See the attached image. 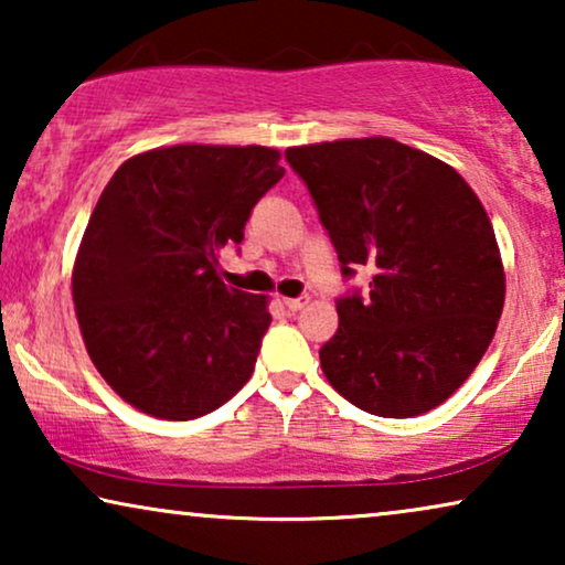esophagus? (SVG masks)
<instances>
[{
    "mask_svg": "<svg viewBox=\"0 0 565 565\" xmlns=\"http://www.w3.org/2000/svg\"><path fill=\"white\" fill-rule=\"evenodd\" d=\"M282 303H285V308H288V311L296 313V311H300V308L308 303V298H285Z\"/></svg>",
    "mask_w": 565,
    "mask_h": 565,
    "instance_id": "1",
    "label": "esophagus"
}]
</instances>
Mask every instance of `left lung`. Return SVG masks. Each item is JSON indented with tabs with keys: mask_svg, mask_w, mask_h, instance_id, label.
Segmentation results:
<instances>
[{
	"mask_svg": "<svg viewBox=\"0 0 565 565\" xmlns=\"http://www.w3.org/2000/svg\"><path fill=\"white\" fill-rule=\"evenodd\" d=\"M285 159L311 192L342 275L375 273L365 298L337 300L323 375L367 414H427L473 373L504 308L481 200L450 164L383 136L296 146Z\"/></svg>",
	"mask_w": 565,
	"mask_h": 565,
	"instance_id": "1",
	"label": "left lung"
}]
</instances>
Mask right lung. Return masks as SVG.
Instances as JSON below:
<instances>
[{
  "label": "right lung",
  "mask_w": 565,
  "mask_h": 565,
  "mask_svg": "<svg viewBox=\"0 0 565 565\" xmlns=\"http://www.w3.org/2000/svg\"><path fill=\"white\" fill-rule=\"evenodd\" d=\"M267 146L182 143L122 161L74 262L87 352L122 401L188 422L249 381L273 316L267 298L218 277L252 207L282 180Z\"/></svg>",
  "instance_id": "obj_1"
}]
</instances>
